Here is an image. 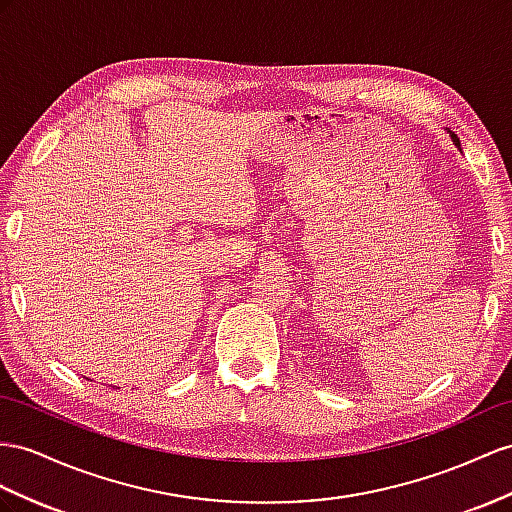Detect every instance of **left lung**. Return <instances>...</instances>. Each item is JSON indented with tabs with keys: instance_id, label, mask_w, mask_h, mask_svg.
<instances>
[{
	"instance_id": "1",
	"label": "left lung",
	"mask_w": 512,
	"mask_h": 512,
	"mask_svg": "<svg viewBox=\"0 0 512 512\" xmlns=\"http://www.w3.org/2000/svg\"><path fill=\"white\" fill-rule=\"evenodd\" d=\"M452 138H454V142H456V144H458V140H456V136H452ZM458 147H461V144H458Z\"/></svg>"
}]
</instances>
